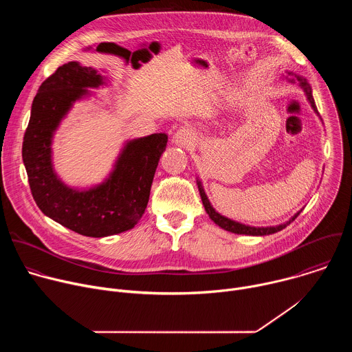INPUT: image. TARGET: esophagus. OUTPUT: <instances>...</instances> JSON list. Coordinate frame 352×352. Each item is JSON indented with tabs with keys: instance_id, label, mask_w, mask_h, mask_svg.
<instances>
[{
	"instance_id": "esophagus-1",
	"label": "esophagus",
	"mask_w": 352,
	"mask_h": 352,
	"mask_svg": "<svg viewBox=\"0 0 352 352\" xmlns=\"http://www.w3.org/2000/svg\"><path fill=\"white\" fill-rule=\"evenodd\" d=\"M192 140H193V133H192V131L188 129V128L179 129V131L175 132L174 136H173V144H175V146H178V147H185V146H188L189 143H192Z\"/></svg>"
}]
</instances>
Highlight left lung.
Listing matches in <instances>:
<instances>
[{
  "label": "left lung",
  "mask_w": 352,
  "mask_h": 352,
  "mask_svg": "<svg viewBox=\"0 0 352 352\" xmlns=\"http://www.w3.org/2000/svg\"><path fill=\"white\" fill-rule=\"evenodd\" d=\"M283 78L287 79L288 82L296 85L300 90H302L305 93V97L308 100V103L311 104L312 110L315 111V114L320 118L319 113H318V109H316V104H315V100H314V96H312V87L311 85L308 83V80L300 76V75H296L294 72H289V71H285V75L283 74ZM322 121V118H320ZM323 122V121H322ZM196 185H197V189H199V195H200V199H202V204L205 206V210L206 213L209 214L210 220L217 224L220 228L226 230V231H230V232H234V234H239V235H252V236H263V235H270V234H274V232H278L281 231L283 228H285L287 226H289L298 216L299 213L302 212V209H300L299 212H296L289 220H287L285 223H281L278 226H270V227H255V226H248V224H243V223H239V221H235L232 219H228L226 216H223L221 213H219L213 205L210 204V200L205 192V188H204V184H202V179H200L199 177H196Z\"/></svg>",
  "instance_id": "1"
}]
</instances>
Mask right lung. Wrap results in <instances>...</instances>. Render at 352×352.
Wrapping results in <instances>:
<instances>
[{
    "instance_id": "right-lung-1",
    "label": "right lung",
    "mask_w": 352,
    "mask_h": 352,
    "mask_svg": "<svg viewBox=\"0 0 352 352\" xmlns=\"http://www.w3.org/2000/svg\"><path fill=\"white\" fill-rule=\"evenodd\" d=\"M71 61L47 78L32 103L22 144V159L38 209L58 224L85 236L103 238L132 230L143 216L159 160L167 146L166 133L124 142L106 178L78 188L56 173L53 142L75 103L96 96L110 78Z\"/></svg>"
}]
</instances>
